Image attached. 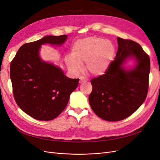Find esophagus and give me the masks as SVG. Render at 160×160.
<instances>
[{
  "mask_svg": "<svg viewBox=\"0 0 160 160\" xmlns=\"http://www.w3.org/2000/svg\"><path fill=\"white\" fill-rule=\"evenodd\" d=\"M79 79H80L79 83H83V82H85V81H88V79L85 78V77H81Z\"/></svg>",
  "mask_w": 160,
  "mask_h": 160,
  "instance_id": "1",
  "label": "esophagus"
}]
</instances>
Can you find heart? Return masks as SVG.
Returning <instances> with one entry per match:
<instances>
[{
	"label": "heart",
	"mask_w": 160,
	"mask_h": 160,
	"mask_svg": "<svg viewBox=\"0 0 160 160\" xmlns=\"http://www.w3.org/2000/svg\"><path fill=\"white\" fill-rule=\"evenodd\" d=\"M115 53L111 41L95 37L81 38L74 42L71 56L65 59L68 68L74 73L82 69L86 62V70L93 76L103 75L110 66Z\"/></svg>",
	"instance_id": "obj_1"
}]
</instances>
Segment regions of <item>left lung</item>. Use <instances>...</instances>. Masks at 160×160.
<instances>
[{"label": "left lung", "mask_w": 160, "mask_h": 160, "mask_svg": "<svg viewBox=\"0 0 160 160\" xmlns=\"http://www.w3.org/2000/svg\"><path fill=\"white\" fill-rule=\"evenodd\" d=\"M114 61L103 75L91 81L89 102L95 113L108 122H118L133 113L146 99L148 91L150 60L138 43L118 37ZM134 62L130 68L127 62Z\"/></svg>", "instance_id": "8db88e82"}]
</instances>
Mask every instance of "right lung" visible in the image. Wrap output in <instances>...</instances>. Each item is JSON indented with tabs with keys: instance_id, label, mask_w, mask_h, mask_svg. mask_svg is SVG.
<instances>
[{
	"instance_id": "add662e5",
	"label": "right lung",
	"mask_w": 160,
	"mask_h": 160,
	"mask_svg": "<svg viewBox=\"0 0 160 160\" xmlns=\"http://www.w3.org/2000/svg\"><path fill=\"white\" fill-rule=\"evenodd\" d=\"M66 35H47L22 45L10 66L13 95L18 107L35 119L49 121L65 109L79 79L65 76L59 66L43 61L41 45L61 46Z\"/></svg>"
}]
</instances>
